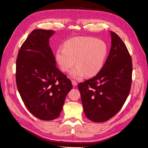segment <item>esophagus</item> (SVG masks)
Masks as SVG:
<instances>
[{
	"label": "esophagus",
	"instance_id": "1",
	"mask_svg": "<svg viewBox=\"0 0 148 148\" xmlns=\"http://www.w3.org/2000/svg\"><path fill=\"white\" fill-rule=\"evenodd\" d=\"M71 83H72V84H73V86H77V82L74 81V80H73V81L71 82Z\"/></svg>",
	"mask_w": 148,
	"mask_h": 148
}]
</instances>
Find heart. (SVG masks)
Returning a JSON list of instances; mask_svg holds the SVG:
<instances>
[{"label":"heart","instance_id":"b5f03b06","mask_svg":"<svg viewBox=\"0 0 148 148\" xmlns=\"http://www.w3.org/2000/svg\"><path fill=\"white\" fill-rule=\"evenodd\" d=\"M107 54V47L101 40L88 37H76L67 40L64 48L56 51V59L64 72H69L75 65L77 66L71 71L74 78L96 75L102 69Z\"/></svg>","mask_w":148,"mask_h":148}]
</instances>
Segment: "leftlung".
I'll return each instance as SVG.
<instances>
[{"label":"left lung","instance_id":"left-lung-1","mask_svg":"<svg viewBox=\"0 0 148 148\" xmlns=\"http://www.w3.org/2000/svg\"><path fill=\"white\" fill-rule=\"evenodd\" d=\"M111 47L96 77L78 84L84 112L95 122L109 120L121 109L130 91L132 61L119 36L110 31Z\"/></svg>","mask_w":148,"mask_h":148}]
</instances>
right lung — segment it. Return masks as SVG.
<instances>
[{
  "instance_id": "add662e5",
  "label": "right lung",
  "mask_w": 148,
  "mask_h": 148,
  "mask_svg": "<svg viewBox=\"0 0 148 148\" xmlns=\"http://www.w3.org/2000/svg\"><path fill=\"white\" fill-rule=\"evenodd\" d=\"M54 33L33 30L22 44L16 62V82L21 99L30 112L42 120L59 117L73 87L57 67L49 46V38Z\"/></svg>"
}]
</instances>
